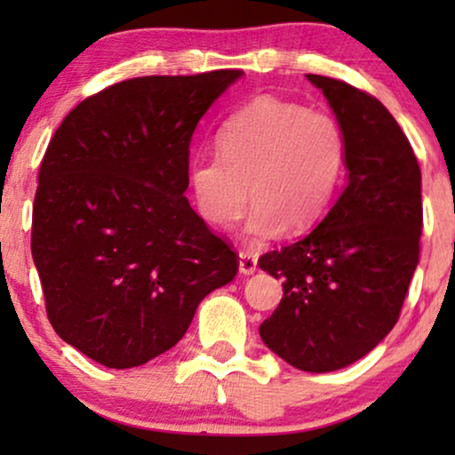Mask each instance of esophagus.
Instances as JSON below:
<instances>
[{"instance_id": "obj_1", "label": "esophagus", "mask_w": 455, "mask_h": 455, "mask_svg": "<svg viewBox=\"0 0 455 455\" xmlns=\"http://www.w3.org/2000/svg\"><path fill=\"white\" fill-rule=\"evenodd\" d=\"M238 267H240V273H244V275H252V273L257 271V257L251 252L242 251L238 254Z\"/></svg>"}]
</instances>
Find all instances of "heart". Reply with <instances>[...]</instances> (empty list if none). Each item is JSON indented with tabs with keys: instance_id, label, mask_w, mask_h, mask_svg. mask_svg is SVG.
Masks as SVG:
<instances>
[{
	"instance_id": "b5f03b06",
	"label": "heart",
	"mask_w": 455,
	"mask_h": 455,
	"mask_svg": "<svg viewBox=\"0 0 455 455\" xmlns=\"http://www.w3.org/2000/svg\"><path fill=\"white\" fill-rule=\"evenodd\" d=\"M217 159L190 167L196 213L228 228L252 204L244 235L260 242L300 234L325 215L346 170V136L331 116L257 97L226 120ZM249 195H245V190Z\"/></svg>"
}]
</instances>
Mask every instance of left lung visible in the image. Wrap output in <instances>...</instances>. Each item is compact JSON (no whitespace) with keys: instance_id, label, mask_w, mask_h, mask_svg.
<instances>
[{"instance_id":"8db88e82","label":"left lung","mask_w":455,"mask_h":455,"mask_svg":"<svg viewBox=\"0 0 455 455\" xmlns=\"http://www.w3.org/2000/svg\"><path fill=\"white\" fill-rule=\"evenodd\" d=\"M346 136V188L319 226L259 259L283 279V298L260 339L307 372L344 369L366 356L400 316L419 265L420 167L379 99L341 80L307 74Z\"/></svg>"}]
</instances>
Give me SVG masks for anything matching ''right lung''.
<instances>
[{
	"label": "right lung",
	"instance_id": "add662e5",
	"mask_svg": "<svg viewBox=\"0 0 455 455\" xmlns=\"http://www.w3.org/2000/svg\"><path fill=\"white\" fill-rule=\"evenodd\" d=\"M240 70L111 84L64 117L39 170L33 260L55 333L132 369L178 344L238 257L184 196L196 124Z\"/></svg>",
	"mask_w": 455,
	"mask_h": 455
}]
</instances>
